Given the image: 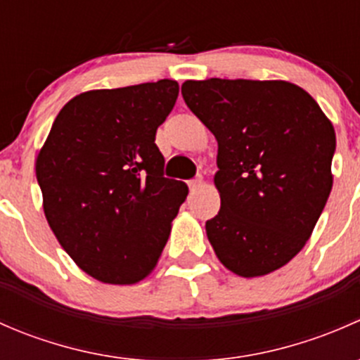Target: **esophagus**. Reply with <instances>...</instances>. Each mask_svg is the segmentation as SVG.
Masks as SVG:
<instances>
[{
	"mask_svg": "<svg viewBox=\"0 0 360 360\" xmlns=\"http://www.w3.org/2000/svg\"><path fill=\"white\" fill-rule=\"evenodd\" d=\"M188 184H190V190L191 191L198 190V188H200L202 184H203V177L202 176H197V177H195V179H191Z\"/></svg>",
	"mask_w": 360,
	"mask_h": 360,
	"instance_id": "34e87169",
	"label": "esophagus"
}]
</instances>
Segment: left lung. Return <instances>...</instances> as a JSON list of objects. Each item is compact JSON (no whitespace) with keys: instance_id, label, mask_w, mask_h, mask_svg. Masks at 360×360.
I'll list each match as a JSON object with an SVG mask.
<instances>
[{"instance_id":"left-lung-1","label":"left lung","mask_w":360,"mask_h":360,"mask_svg":"<svg viewBox=\"0 0 360 360\" xmlns=\"http://www.w3.org/2000/svg\"><path fill=\"white\" fill-rule=\"evenodd\" d=\"M181 92L217 141L221 209L205 223L214 252L240 277L278 270L307 244L331 193V122L281 79H188Z\"/></svg>"}]
</instances>
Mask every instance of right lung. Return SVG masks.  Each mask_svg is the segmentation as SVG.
<instances>
[{
  "mask_svg": "<svg viewBox=\"0 0 360 360\" xmlns=\"http://www.w3.org/2000/svg\"><path fill=\"white\" fill-rule=\"evenodd\" d=\"M177 94L174 79L79 94L57 115L36 158L46 221L97 281H143L186 198L183 181L163 176L155 144Z\"/></svg>",
  "mask_w": 360,
  "mask_h": 360,
  "instance_id": "add662e5",
  "label": "right lung"
}]
</instances>
